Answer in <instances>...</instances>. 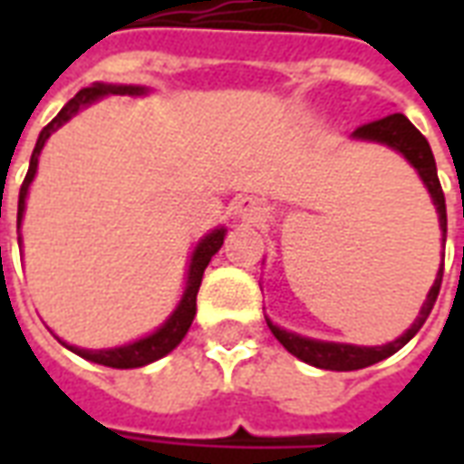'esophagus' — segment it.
<instances>
[{
  "mask_svg": "<svg viewBox=\"0 0 464 464\" xmlns=\"http://www.w3.org/2000/svg\"><path fill=\"white\" fill-rule=\"evenodd\" d=\"M233 211H236V218L243 223H261L266 218V206L258 198H253V196L238 198L236 206H233Z\"/></svg>",
  "mask_w": 464,
  "mask_h": 464,
  "instance_id": "esophagus-1",
  "label": "esophagus"
}]
</instances>
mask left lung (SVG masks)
Masks as SVG:
<instances>
[{
	"instance_id": "1",
	"label": "left lung",
	"mask_w": 464,
	"mask_h": 464,
	"mask_svg": "<svg viewBox=\"0 0 464 464\" xmlns=\"http://www.w3.org/2000/svg\"><path fill=\"white\" fill-rule=\"evenodd\" d=\"M353 141H368V143H382L392 151H398L405 161L418 171L420 181L425 183L430 198H432V206L438 211L440 231H442V243L448 238V211H445V193H442V186H440L438 179V166H435V156L430 151L428 139L410 123V119L405 114H390L382 116L378 121L362 123L360 129L350 133ZM464 216V211H462ZM440 283H442V263H440V271L435 276V283L430 288L428 298L420 308L418 318L412 321L408 331L402 333L395 341L385 343V345H353V343H333V341H315V338H305V335H298V333L285 331L281 325H276L271 318H266L271 333L278 338L283 348L288 350L291 355H295L303 362H308L313 368L321 370H338V372H345V370H360L368 368L372 362H380V360L390 358L392 353H398L405 343H410L415 338V333L422 328V323L428 321L432 305L438 301Z\"/></svg>"
}]
</instances>
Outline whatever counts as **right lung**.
<instances>
[{
  "label": "right lung",
  "mask_w": 464,
  "mask_h": 464,
  "mask_svg": "<svg viewBox=\"0 0 464 464\" xmlns=\"http://www.w3.org/2000/svg\"><path fill=\"white\" fill-rule=\"evenodd\" d=\"M151 92L149 86H139V84H96L86 86L82 89L79 94L66 102L64 109L46 123L39 139H36L34 151H32V161H29V171H26V179L19 188V208H16V228H22V218H24V208H26V196H29V186L34 181L36 176V166H39V153L44 149V143L49 141V136L54 131H59L66 121H72L82 109L86 106L96 104L99 99L104 96H146ZM223 238H226V226H218L203 236L201 241L196 243V248L191 253V261H188V271H186V285H183L181 301L176 303L173 313L166 318V321L156 328L149 335H143L139 341L123 343V345H116V348H102V350H89V348H76V345H69L59 338V343L69 348L72 353H76L79 358L92 360V362H99V365H106V368H119V370H129V368H141V365H149L153 360L163 358L169 355L179 343L186 338V333L191 328L193 315H196V295H198V288H201V278L206 266L211 263V258L216 253L221 251ZM19 248H22V236H19Z\"/></svg>",
  "instance_id": "add662e5"
}]
</instances>
